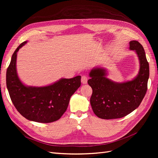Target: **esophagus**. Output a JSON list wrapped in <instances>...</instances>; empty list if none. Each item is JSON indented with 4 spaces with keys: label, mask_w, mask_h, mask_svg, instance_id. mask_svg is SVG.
I'll return each mask as SVG.
<instances>
[{
    "label": "esophagus",
    "mask_w": 158,
    "mask_h": 158,
    "mask_svg": "<svg viewBox=\"0 0 158 158\" xmlns=\"http://www.w3.org/2000/svg\"><path fill=\"white\" fill-rule=\"evenodd\" d=\"M81 82L82 84H86L88 82V77L86 76H82L81 77Z\"/></svg>",
    "instance_id": "esophagus-1"
}]
</instances>
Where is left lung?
Listing matches in <instances>:
<instances>
[{
  "label": "left lung",
  "mask_w": 158,
  "mask_h": 158,
  "mask_svg": "<svg viewBox=\"0 0 158 158\" xmlns=\"http://www.w3.org/2000/svg\"><path fill=\"white\" fill-rule=\"evenodd\" d=\"M130 49L137 53L140 63L138 76L132 81L116 83L106 77L102 69L91 70L88 81L93 92L90 98L92 110L102 119L120 118L136 110L142 102L147 89L149 65L143 46L138 41L129 42Z\"/></svg>",
  "instance_id": "1"
}]
</instances>
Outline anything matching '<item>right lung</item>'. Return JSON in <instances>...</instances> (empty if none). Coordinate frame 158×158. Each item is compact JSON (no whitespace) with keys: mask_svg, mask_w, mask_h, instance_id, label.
Returning a JSON list of instances; mask_svg holds the SVG:
<instances>
[{"mask_svg":"<svg viewBox=\"0 0 158 158\" xmlns=\"http://www.w3.org/2000/svg\"><path fill=\"white\" fill-rule=\"evenodd\" d=\"M26 41L14 52L6 72V85L17 111L29 120L51 123L59 120L67 109L70 98L81 86V76L61 79L44 87L23 85L16 73V54Z\"/></svg>","mask_w":158,"mask_h":158,"instance_id":"right-lung-1","label":"right lung"}]
</instances>
